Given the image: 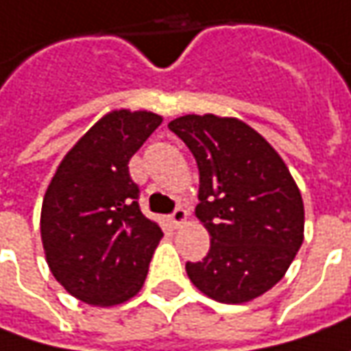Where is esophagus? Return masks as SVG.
Segmentation results:
<instances>
[{"label": "esophagus", "instance_id": "esophagus-1", "mask_svg": "<svg viewBox=\"0 0 351 351\" xmlns=\"http://www.w3.org/2000/svg\"><path fill=\"white\" fill-rule=\"evenodd\" d=\"M186 217H188L186 210H184V208H180V206H176L175 212L171 213V221H173L175 227H180L182 223H186Z\"/></svg>", "mask_w": 351, "mask_h": 351}]
</instances>
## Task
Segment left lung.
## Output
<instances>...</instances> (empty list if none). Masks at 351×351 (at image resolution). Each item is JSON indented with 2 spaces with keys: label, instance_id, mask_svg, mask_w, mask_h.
Instances as JSON below:
<instances>
[{
  "label": "left lung",
  "instance_id": "1",
  "mask_svg": "<svg viewBox=\"0 0 351 351\" xmlns=\"http://www.w3.org/2000/svg\"><path fill=\"white\" fill-rule=\"evenodd\" d=\"M199 171L196 217L212 237L190 282L219 303H247L278 284L303 243L301 192L282 157L237 118L186 114L169 122Z\"/></svg>",
  "mask_w": 351,
  "mask_h": 351
}]
</instances>
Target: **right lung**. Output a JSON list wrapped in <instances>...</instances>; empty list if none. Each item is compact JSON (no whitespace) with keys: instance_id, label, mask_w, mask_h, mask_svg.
<instances>
[{"instance_id":"obj_1","label":"right lung","mask_w":351,"mask_h":351,"mask_svg":"<svg viewBox=\"0 0 351 351\" xmlns=\"http://www.w3.org/2000/svg\"><path fill=\"white\" fill-rule=\"evenodd\" d=\"M161 122L147 110L108 112L67 152L44 194L46 262L83 303H124L145 282L163 231L139 210L128 163Z\"/></svg>"}]
</instances>
